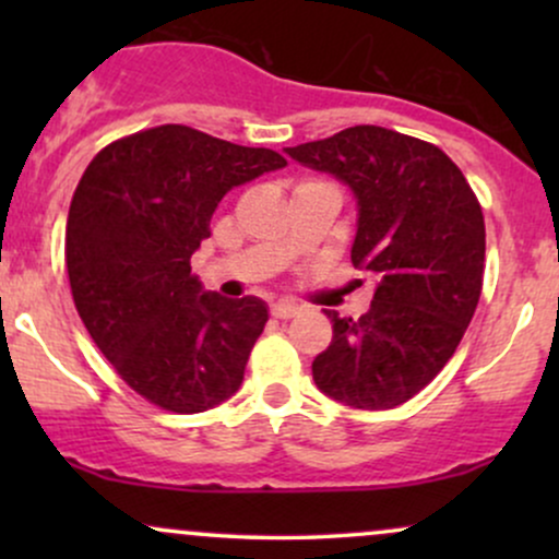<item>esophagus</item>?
Returning a JSON list of instances; mask_svg holds the SVG:
<instances>
[{
    "mask_svg": "<svg viewBox=\"0 0 559 559\" xmlns=\"http://www.w3.org/2000/svg\"><path fill=\"white\" fill-rule=\"evenodd\" d=\"M273 318H281V320H288L294 316H299V307L292 305V301H275L273 305Z\"/></svg>",
    "mask_w": 559,
    "mask_h": 559,
    "instance_id": "obj_1",
    "label": "esophagus"
}]
</instances>
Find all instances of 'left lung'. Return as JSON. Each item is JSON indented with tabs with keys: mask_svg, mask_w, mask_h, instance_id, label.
Listing matches in <instances>:
<instances>
[{
	"mask_svg": "<svg viewBox=\"0 0 559 559\" xmlns=\"http://www.w3.org/2000/svg\"><path fill=\"white\" fill-rule=\"evenodd\" d=\"M357 199L352 262L376 275L370 310L329 312L333 338L312 362L318 389L357 409H391L439 376L484 286V213L439 146L381 126H355L288 146Z\"/></svg>",
	"mask_w": 559,
	"mask_h": 559,
	"instance_id": "1",
	"label": "left lung"
}]
</instances>
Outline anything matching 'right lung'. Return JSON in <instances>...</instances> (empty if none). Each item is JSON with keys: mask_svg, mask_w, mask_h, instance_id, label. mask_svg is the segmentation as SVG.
Masks as SVG:
<instances>
[{"mask_svg": "<svg viewBox=\"0 0 559 559\" xmlns=\"http://www.w3.org/2000/svg\"><path fill=\"white\" fill-rule=\"evenodd\" d=\"M284 165L273 150L157 126L112 141L81 176L66 228L75 310L118 376L157 407L204 413L239 391L267 305L204 292L191 254L234 186Z\"/></svg>", "mask_w": 559, "mask_h": 559, "instance_id": "1", "label": "right lung"}]
</instances>
